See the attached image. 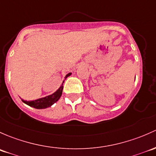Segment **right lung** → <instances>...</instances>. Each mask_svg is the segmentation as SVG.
I'll return each mask as SVG.
<instances>
[{"mask_svg":"<svg viewBox=\"0 0 156 156\" xmlns=\"http://www.w3.org/2000/svg\"><path fill=\"white\" fill-rule=\"evenodd\" d=\"M71 75V73H69L65 76V80H66V78L68 77ZM65 81V80H64ZM63 81V83H64ZM62 90H63V83L62 84V86L59 87V89L54 92L53 94H50V95H48L46 97L41 98L37 99V100L34 101H22L25 104H26L27 105L30 106V107H34L36 109H46L47 107H51L52 104H54L55 103L57 102L59 100V98H61L62 94Z\"/></svg>","mask_w":156,"mask_h":156,"instance_id":"obj_1","label":"right lung"}]
</instances>
